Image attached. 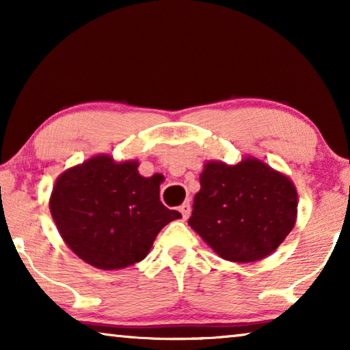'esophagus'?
I'll return each mask as SVG.
<instances>
[{"mask_svg":"<svg viewBox=\"0 0 350 350\" xmlns=\"http://www.w3.org/2000/svg\"><path fill=\"white\" fill-rule=\"evenodd\" d=\"M179 211L182 213V219H188L189 211H191V205H189V202H183L179 206Z\"/></svg>","mask_w":350,"mask_h":350,"instance_id":"34e87169","label":"esophagus"}]
</instances>
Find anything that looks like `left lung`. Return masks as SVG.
<instances>
[{"label": "left lung", "mask_w": 350, "mask_h": 350, "mask_svg": "<svg viewBox=\"0 0 350 350\" xmlns=\"http://www.w3.org/2000/svg\"><path fill=\"white\" fill-rule=\"evenodd\" d=\"M298 193L286 174L256 157L227 165L210 161L200 173L188 225L232 262H254L292 232Z\"/></svg>", "instance_id": "obj_1"}]
</instances>
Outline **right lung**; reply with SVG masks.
<instances>
[{
    "mask_svg": "<svg viewBox=\"0 0 350 350\" xmlns=\"http://www.w3.org/2000/svg\"><path fill=\"white\" fill-rule=\"evenodd\" d=\"M139 162L100 154L58 176L49 208L77 256L100 270L125 269L150 253L179 211L161 202V182L139 174Z\"/></svg>",
    "mask_w": 350,
    "mask_h": 350,
    "instance_id": "add662e5",
    "label": "right lung"
}]
</instances>
